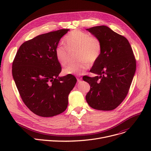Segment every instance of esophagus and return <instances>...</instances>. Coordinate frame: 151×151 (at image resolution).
<instances>
[{
  "instance_id": "esophagus-1",
  "label": "esophagus",
  "mask_w": 151,
  "mask_h": 151,
  "mask_svg": "<svg viewBox=\"0 0 151 151\" xmlns=\"http://www.w3.org/2000/svg\"><path fill=\"white\" fill-rule=\"evenodd\" d=\"M82 77H81V76H78V78H77V81H78V82H81V81H82Z\"/></svg>"
}]
</instances>
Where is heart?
<instances>
[{
	"mask_svg": "<svg viewBox=\"0 0 151 151\" xmlns=\"http://www.w3.org/2000/svg\"><path fill=\"white\" fill-rule=\"evenodd\" d=\"M64 43L68 49H78L77 62L70 63L63 70L64 75H81L87 69L90 63L97 61L100 57L102 45L100 40L90 34L79 30L68 33L64 38ZM55 54L58 63L65 65L68 61L69 54L66 47L58 45Z\"/></svg>",
	"mask_w": 151,
	"mask_h": 151,
	"instance_id": "obj_1",
	"label": "heart"
}]
</instances>
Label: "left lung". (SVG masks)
<instances>
[{"label":"left lung","instance_id":"8db88e82","mask_svg":"<svg viewBox=\"0 0 151 151\" xmlns=\"http://www.w3.org/2000/svg\"><path fill=\"white\" fill-rule=\"evenodd\" d=\"M86 30L102 45L100 57L90 69L97 76L83 77L90 85L86 101L95 109H115L127 96L135 74L136 62L132 47L125 37L106 26Z\"/></svg>","mask_w":151,"mask_h":151}]
</instances>
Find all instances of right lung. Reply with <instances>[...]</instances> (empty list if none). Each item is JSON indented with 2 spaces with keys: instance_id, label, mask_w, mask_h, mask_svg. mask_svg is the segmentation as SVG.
I'll list each match as a JSON object with an SVG mask.
<instances>
[{
  "instance_id": "add662e5",
  "label": "right lung",
  "mask_w": 151,
  "mask_h": 151,
  "mask_svg": "<svg viewBox=\"0 0 151 151\" xmlns=\"http://www.w3.org/2000/svg\"><path fill=\"white\" fill-rule=\"evenodd\" d=\"M69 29L39 35L24 42L12 63V76L24 104L34 114L51 117L63 112L68 96L76 83L72 75L61 71L55 50Z\"/></svg>"
}]
</instances>
